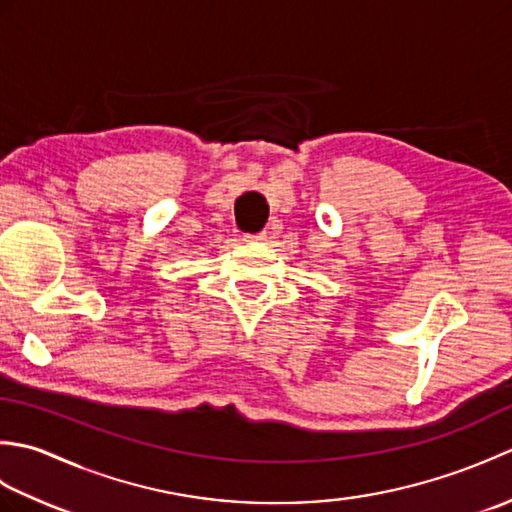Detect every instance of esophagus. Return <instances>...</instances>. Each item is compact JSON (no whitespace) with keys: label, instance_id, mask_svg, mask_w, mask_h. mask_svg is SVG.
Segmentation results:
<instances>
[{"label":"esophagus","instance_id":"34e87169","mask_svg":"<svg viewBox=\"0 0 512 512\" xmlns=\"http://www.w3.org/2000/svg\"><path fill=\"white\" fill-rule=\"evenodd\" d=\"M266 239H268L266 231H262V233H248V235H244V242H250V244H262V242H266Z\"/></svg>","mask_w":512,"mask_h":512}]
</instances>
